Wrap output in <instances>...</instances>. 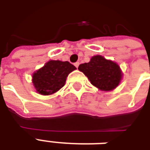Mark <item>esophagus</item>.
<instances>
[{
  "label": "esophagus",
  "mask_w": 150,
  "mask_h": 150,
  "mask_svg": "<svg viewBox=\"0 0 150 150\" xmlns=\"http://www.w3.org/2000/svg\"><path fill=\"white\" fill-rule=\"evenodd\" d=\"M74 65L75 66V67H77V68H78L79 65V62H75V64H74Z\"/></svg>",
  "instance_id": "esophagus-1"
}]
</instances>
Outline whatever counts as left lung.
<instances>
[{
    "label": "left lung",
    "instance_id": "obj_1",
    "mask_svg": "<svg viewBox=\"0 0 150 150\" xmlns=\"http://www.w3.org/2000/svg\"><path fill=\"white\" fill-rule=\"evenodd\" d=\"M78 69L88 77L91 84L101 91L115 89L122 79L119 65L101 55L93 56L90 62L80 64Z\"/></svg>",
    "mask_w": 150,
    "mask_h": 150
}]
</instances>
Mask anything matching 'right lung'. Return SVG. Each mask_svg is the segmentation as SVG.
<instances>
[{"label":"right lung","instance_id":"right-lung-1","mask_svg":"<svg viewBox=\"0 0 150 150\" xmlns=\"http://www.w3.org/2000/svg\"><path fill=\"white\" fill-rule=\"evenodd\" d=\"M75 69L67 61L50 60L33 74V84L39 94H54L65 85L67 77Z\"/></svg>","mask_w":150,"mask_h":150}]
</instances>
